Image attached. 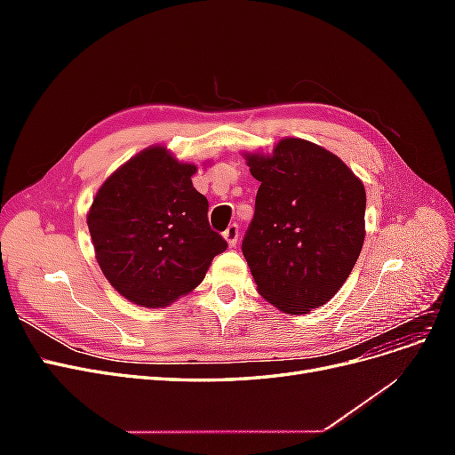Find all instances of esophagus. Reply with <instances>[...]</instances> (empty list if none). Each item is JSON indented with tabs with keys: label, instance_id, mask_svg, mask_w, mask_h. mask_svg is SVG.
<instances>
[{
	"label": "esophagus",
	"instance_id": "obj_1",
	"mask_svg": "<svg viewBox=\"0 0 455 455\" xmlns=\"http://www.w3.org/2000/svg\"><path fill=\"white\" fill-rule=\"evenodd\" d=\"M224 239L228 241L229 246H235L239 241V226L237 224H231L226 231H224Z\"/></svg>",
	"mask_w": 455,
	"mask_h": 455
}]
</instances>
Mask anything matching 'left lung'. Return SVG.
<instances>
[{
  "label": "left lung",
  "instance_id": "obj_1",
  "mask_svg": "<svg viewBox=\"0 0 455 455\" xmlns=\"http://www.w3.org/2000/svg\"><path fill=\"white\" fill-rule=\"evenodd\" d=\"M244 159L259 182L243 239L259 296L288 315L324 306L363 249V182L338 156L301 139H283L271 156Z\"/></svg>",
  "mask_w": 455,
  "mask_h": 455
}]
</instances>
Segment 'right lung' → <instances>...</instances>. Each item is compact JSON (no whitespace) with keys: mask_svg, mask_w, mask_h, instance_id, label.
I'll return each mask as SVG.
<instances>
[{"mask_svg":"<svg viewBox=\"0 0 455 455\" xmlns=\"http://www.w3.org/2000/svg\"><path fill=\"white\" fill-rule=\"evenodd\" d=\"M197 167L164 146L142 149L96 191L87 214L96 261L116 291L142 307H167L204 279L228 249L209 226Z\"/></svg>","mask_w":455,"mask_h":455,"instance_id":"obj_1","label":"right lung"}]
</instances>
